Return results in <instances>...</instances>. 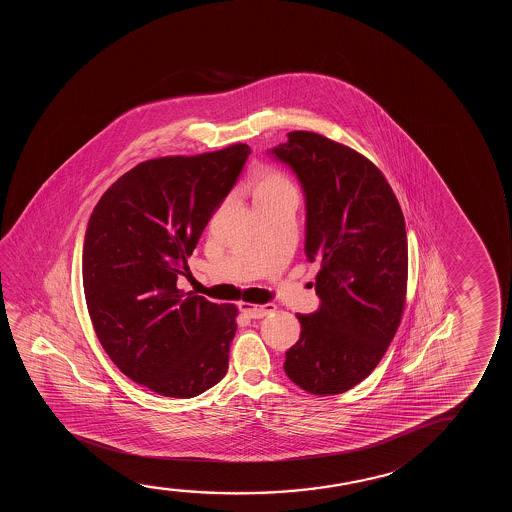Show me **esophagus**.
<instances>
[{"mask_svg":"<svg viewBox=\"0 0 512 512\" xmlns=\"http://www.w3.org/2000/svg\"><path fill=\"white\" fill-rule=\"evenodd\" d=\"M239 311L246 316V318H264V316L269 315V313H273L274 306L273 304H264V306H252V304H246V302H241L239 304Z\"/></svg>","mask_w":512,"mask_h":512,"instance_id":"34e87169","label":"esophagus"}]
</instances>
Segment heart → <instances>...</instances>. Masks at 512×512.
<instances>
[{
  "label": "heart",
  "mask_w": 512,
  "mask_h": 512,
  "mask_svg": "<svg viewBox=\"0 0 512 512\" xmlns=\"http://www.w3.org/2000/svg\"><path fill=\"white\" fill-rule=\"evenodd\" d=\"M290 187V183L283 178V176L274 173V171H262L259 176V183H257V190L255 192H262V190L285 189Z\"/></svg>",
  "instance_id": "1"
}]
</instances>
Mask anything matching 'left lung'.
<instances>
[{
    "label": "left lung",
    "instance_id": "1",
    "mask_svg": "<svg viewBox=\"0 0 512 512\" xmlns=\"http://www.w3.org/2000/svg\"><path fill=\"white\" fill-rule=\"evenodd\" d=\"M267 155L301 183L304 252L320 262V306L297 315L301 337L283 367L306 392L343 393L376 369L399 327L407 285L404 215L371 161L322 134L288 133L287 143Z\"/></svg>",
    "mask_w": 512,
    "mask_h": 512
}]
</instances>
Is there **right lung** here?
Here are the masks:
<instances>
[{
	"label": "right lung",
	"mask_w": 512,
	"mask_h": 512,
	"mask_svg": "<svg viewBox=\"0 0 512 512\" xmlns=\"http://www.w3.org/2000/svg\"><path fill=\"white\" fill-rule=\"evenodd\" d=\"M250 147L162 157L120 176L92 210L82 274L87 309L113 364L152 392L190 399L229 367L238 309L176 288Z\"/></svg>",
	"instance_id": "obj_1"
}]
</instances>
